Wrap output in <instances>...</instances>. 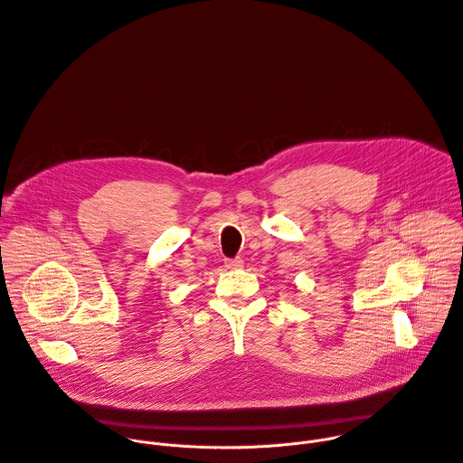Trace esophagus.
I'll use <instances>...</instances> for the list:
<instances>
[{
    "instance_id": "obj_1",
    "label": "esophagus",
    "mask_w": 463,
    "mask_h": 463,
    "mask_svg": "<svg viewBox=\"0 0 463 463\" xmlns=\"http://www.w3.org/2000/svg\"><path fill=\"white\" fill-rule=\"evenodd\" d=\"M225 268H229V269H241L243 268V260L241 258H229V260H225Z\"/></svg>"
}]
</instances>
